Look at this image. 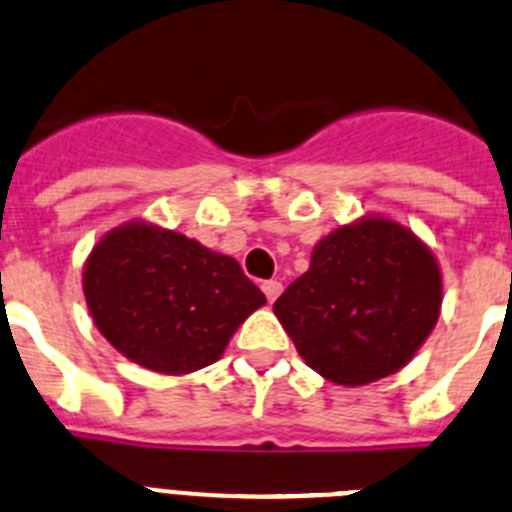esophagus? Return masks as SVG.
<instances>
[{"label":"esophagus","mask_w":512,"mask_h":512,"mask_svg":"<svg viewBox=\"0 0 512 512\" xmlns=\"http://www.w3.org/2000/svg\"><path fill=\"white\" fill-rule=\"evenodd\" d=\"M281 291H283V283L281 281H265V283H262V293L268 296L270 304H273V301L278 299V296H281Z\"/></svg>","instance_id":"1"}]
</instances>
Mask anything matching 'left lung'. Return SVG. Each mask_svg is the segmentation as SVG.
I'll list each match as a JSON object with an SVG mask.
<instances>
[{"label":"left lung","mask_w":512,"mask_h":512,"mask_svg":"<svg viewBox=\"0 0 512 512\" xmlns=\"http://www.w3.org/2000/svg\"><path fill=\"white\" fill-rule=\"evenodd\" d=\"M441 304L433 250L399 221L371 213L324 234L273 311L306 366L332 384L363 386L415 358Z\"/></svg>","instance_id":"left-lung-1"}]
</instances>
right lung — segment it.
Wrapping results in <instances>:
<instances>
[{"mask_svg": "<svg viewBox=\"0 0 512 512\" xmlns=\"http://www.w3.org/2000/svg\"><path fill=\"white\" fill-rule=\"evenodd\" d=\"M82 291L100 335L128 361L164 376L201 371L265 293L229 255L175 229L133 219L87 255Z\"/></svg>", "mask_w": 512, "mask_h": 512, "instance_id": "1", "label": "right lung"}]
</instances>
